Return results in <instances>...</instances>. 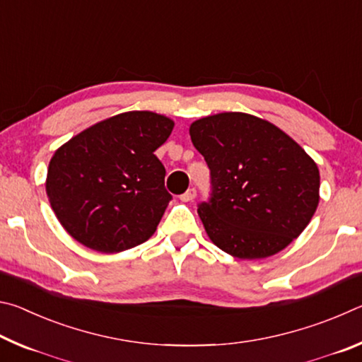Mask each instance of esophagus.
<instances>
[{"mask_svg": "<svg viewBox=\"0 0 362 362\" xmlns=\"http://www.w3.org/2000/svg\"><path fill=\"white\" fill-rule=\"evenodd\" d=\"M194 196H196V189L194 188H188L187 192L180 196V199L183 201V203H188V201H193L194 199Z\"/></svg>", "mask_w": 362, "mask_h": 362, "instance_id": "34e87169", "label": "esophagus"}]
</instances>
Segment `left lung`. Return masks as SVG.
I'll use <instances>...</instances> for the list:
<instances>
[{
	"label": "left lung",
	"mask_w": 362,
	"mask_h": 362,
	"mask_svg": "<svg viewBox=\"0 0 362 362\" xmlns=\"http://www.w3.org/2000/svg\"><path fill=\"white\" fill-rule=\"evenodd\" d=\"M189 137L211 169L199 204L209 240L243 260L267 259L300 236L320 204L315 159L278 126L241 112L192 122Z\"/></svg>",
	"instance_id": "1"
}]
</instances>
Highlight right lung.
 I'll return each instance as SVG.
<instances>
[{
    "mask_svg": "<svg viewBox=\"0 0 362 362\" xmlns=\"http://www.w3.org/2000/svg\"><path fill=\"white\" fill-rule=\"evenodd\" d=\"M173 129L168 116L134 110L95 122L59 146L49 161L46 194L73 240L116 254L151 238L173 198L155 155Z\"/></svg>",
    "mask_w": 362,
    "mask_h": 362,
    "instance_id": "obj_1",
    "label": "right lung"
}]
</instances>
